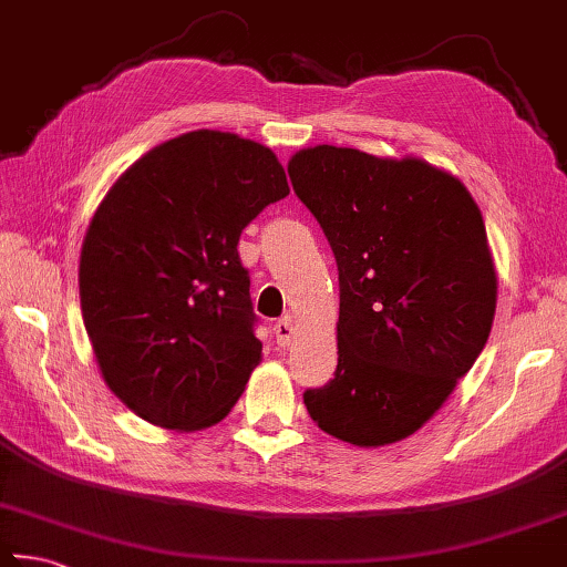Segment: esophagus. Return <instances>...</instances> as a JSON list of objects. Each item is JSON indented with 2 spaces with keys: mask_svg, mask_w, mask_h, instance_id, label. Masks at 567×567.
Returning a JSON list of instances; mask_svg holds the SVG:
<instances>
[{
  "mask_svg": "<svg viewBox=\"0 0 567 567\" xmlns=\"http://www.w3.org/2000/svg\"><path fill=\"white\" fill-rule=\"evenodd\" d=\"M292 334H295V327H292V319H280V322H275V337H277V342H280L282 347L285 344H290V339H292Z\"/></svg>",
  "mask_w": 567,
  "mask_h": 567,
  "instance_id": "34e87169",
  "label": "esophagus"
}]
</instances>
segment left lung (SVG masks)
<instances>
[{
  "label": "left lung",
  "mask_w": 567,
  "mask_h": 567,
  "mask_svg": "<svg viewBox=\"0 0 567 567\" xmlns=\"http://www.w3.org/2000/svg\"><path fill=\"white\" fill-rule=\"evenodd\" d=\"M287 173L339 272L334 379L307 389L305 406L347 444H394L486 347L498 282L481 210L458 178L419 158L315 146Z\"/></svg>",
  "instance_id": "8db88e82"
}]
</instances>
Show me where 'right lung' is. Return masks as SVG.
I'll use <instances>...</instances> for the list:
<instances>
[{
    "label": "right lung",
    "instance_id": "obj_1",
    "mask_svg": "<svg viewBox=\"0 0 567 567\" xmlns=\"http://www.w3.org/2000/svg\"><path fill=\"white\" fill-rule=\"evenodd\" d=\"M287 193L270 148L190 131L133 163L99 205L81 315L109 389L141 419L198 431L240 399L262 354L240 233Z\"/></svg>",
    "mask_w": 567,
    "mask_h": 567
}]
</instances>
